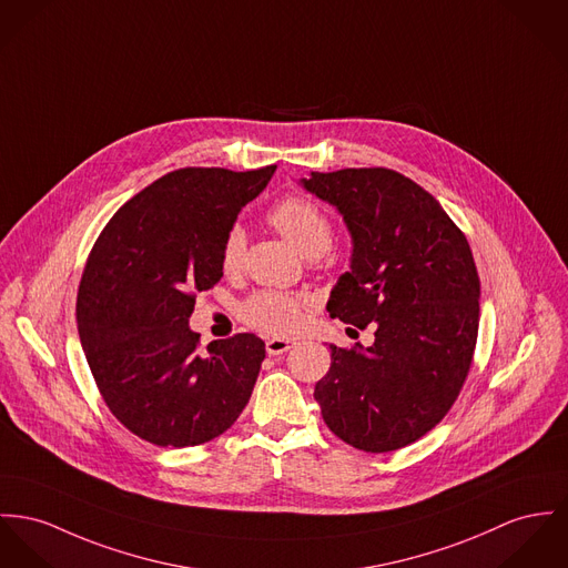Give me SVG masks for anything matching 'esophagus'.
<instances>
[{
	"instance_id": "esophagus-1",
	"label": "esophagus",
	"mask_w": 568,
	"mask_h": 568,
	"mask_svg": "<svg viewBox=\"0 0 568 568\" xmlns=\"http://www.w3.org/2000/svg\"><path fill=\"white\" fill-rule=\"evenodd\" d=\"M294 348V342L292 339H281V337H270L267 342H265V349H267V354H283V352H287V349Z\"/></svg>"
}]
</instances>
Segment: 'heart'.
I'll use <instances>...</instances> for the list:
<instances>
[{"mask_svg":"<svg viewBox=\"0 0 568 568\" xmlns=\"http://www.w3.org/2000/svg\"><path fill=\"white\" fill-rule=\"evenodd\" d=\"M270 224L292 242L306 257L324 255L333 244V224L328 216L308 199L287 196L267 212ZM246 251V235L242 226H231L220 248V263L224 272H237ZM308 298L278 290H263L253 294L240 315L246 324L270 335H292L305 322Z\"/></svg>","mask_w":568,"mask_h":568,"instance_id":"heart-1","label":"heart"}]
</instances>
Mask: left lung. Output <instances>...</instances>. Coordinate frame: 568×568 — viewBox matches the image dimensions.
<instances>
[{"instance_id": "left-lung-1", "label": "left lung", "mask_w": 568, "mask_h": 568, "mask_svg": "<svg viewBox=\"0 0 568 568\" xmlns=\"http://www.w3.org/2000/svg\"><path fill=\"white\" fill-rule=\"evenodd\" d=\"M301 183L337 207L352 235L349 272L326 311L376 328L369 348L331 344L313 397L352 447H406L447 415L471 367L480 278L469 242L430 192L389 169L311 173Z\"/></svg>"}]
</instances>
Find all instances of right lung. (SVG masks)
<instances>
[{
  "label": "right lung",
  "instance_id": "add662e5",
  "mask_svg": "<svg viewBox=\"0 0 568 568\" xmlns=\"http://www.w3.org/2000/svg\"><path fill=\"white\" fill-rule=\"evenodd\" d=\"M276 166L233 173L179 169L128 201L97 237L78 292L88 367L112 415L160 447H192L229 430L265 358L253 333L199 352L196 292L222 276L220 248Z\"/></svg>",
  "mask_w": 568,
  "mask_h": 568
}]
</instances>
